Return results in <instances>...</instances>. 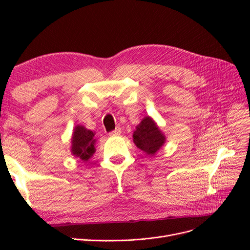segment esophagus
<instances>
[{"label":"esophagus","mask_w":250,"mask_h":250,"mask_svg":"<svg viewBox=\"0 0 250 250\" xmlns=\"http://www.w3.org/2000/svg\"><path fill=\"white\" fill-rule=\"evenodd\" d=\"M120 134H121V128H120V127L116 128L115 130L111 131V132H109V135H110V137H118V135H120Z\"/></svg>","instance_id":"obj_1"}]
</instances>
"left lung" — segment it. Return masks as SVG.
Segmentation results:
<instances>
[{
	"label": "left lung",
	"mask_w": 250,
	"mask_h": 250,
	"mask_svg": "<svg viewBox=\"0 0 250 250\" xmlns=\"http://www.w3.org/2000/svg\"><path fill=\"white\" fill-rule=\"evenodd\" d=\"M132 138L135 146L150 156H154L166 143V135L149 116L144 118L135 127Z\"/></svg>",
	"instance_id": "obj_1"
}]
</instances>
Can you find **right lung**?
Here are the masks:
<instances>
[{
    "label": "right lung",
    "mask_w": 250,
    "mask_h": 250,
    "mask_svg": "<svg viewBox=\"0 0 250 250\" xmlns=\"http://www.w3.org/2000/svg\"><path fill=\"white\" fill-rule=\"evenodd\" d=\"M95 134L94 131L86 129L84 126H75L71 139V153L81 161L87 162L96 151Z\"/></svg>",
    "instance_id": "right-lung-1"
}]
</instances>
